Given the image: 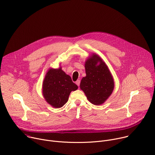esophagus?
I'll return each mask as SVG.
<instances>
[{
  "instance_id": "34e87169",
  "label": "esophagus",
  "mask_w": 155,
  "mask_h": 155,
  "mask_svg": "<svg viewBox=\"0 0 155 155\" xmlns=\"http://www.w3.org/2000/svg\"><path fill=\"white\" fill-rule=\"evenodd\" d=\"M80 80H77V81H76V84H77V85H78V87H79V86H80Z\"/></svg>"
}]
</instances>
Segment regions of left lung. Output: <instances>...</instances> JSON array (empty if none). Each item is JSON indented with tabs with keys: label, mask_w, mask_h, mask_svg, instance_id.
I'll return each mask as SVG.
<instances>
[{
	"label": "left lung",
	"mask_w": 155,
	"mask_h": 155,
	"mask_svg": "<svg viewBox=\"0 0 155 155\" xmlns=\"http://www.w3.org/2000/svg\"><path fill=\"white\" fill-rule=\"evenodd\" d=\"M86 77H83L80 87L88 100L94 105L103 104L114 88V81L110 70L96 54L93 53L85 62Z\"/></svg>",
	"instance_id": "left-lung-1"
}]
</instances>
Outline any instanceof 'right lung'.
<instances>
[{
	"label": "right lung",
	"mask_w": 155,
	"mask_h": 155,
	"mask_svg": "<svg viewBox=\"0 0 155 155\" xmlns=\"http://www.w3.org/2000/svg\"><path fill=\"white\" fill-rule=\"evenodd\" d=\"M77 89L78 86L61 67L49 68L43 82V97L48 104L55 108L62 107L68 101L71 91Z\"/></svg>",
	"instance_id": "right-lung-1"
}]
</instances>
